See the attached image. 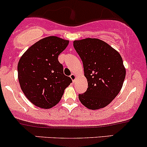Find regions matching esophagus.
I'll return each instance as SVG.
<instances>
[{"mask_svg": "<svg viewBox=\"0 0 147 147\" xmlns=\"http://www.w3.org/2000/svg\"><path fill=\"white\" fill-rule=\"evenodd\" d=\"M70 78H71V80H72V81H73V82H75L76 78V76L74 74H72L70 76Z\"/></svg>", "mask_w": 147, "mask_h": 147, "instance_id": "34e87169", "label": "esophagus"}]
</instances>
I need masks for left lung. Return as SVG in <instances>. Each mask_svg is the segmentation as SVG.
I'll use <instances>...</instances> for the list:
<instances>
[{"label":"left lung","instance_id":"1","mask_svg":"<svg viewBox=\"0 0 147 147\" xmlns=\"http://www.w3.org/2000/svg\"><path fill=\"white\" fill-rule=\"evenodd\" d=\"M74 47L88 82L79 100L90 110L104 108L117 96L124 81L126 69L121 55L108 44L94 38L74 41Z\"/></svg>","mask_w":147,"mask_h":147}]
</instances>
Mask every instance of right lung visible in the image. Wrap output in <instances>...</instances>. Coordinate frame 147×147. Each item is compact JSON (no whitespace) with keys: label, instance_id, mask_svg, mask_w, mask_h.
I'll return each instance as SVG.
<instances>
[{"label":"right lung","instance_id":"obj_1","mask_svg":"<svg viewBox=\"0 0 147 147\" xmlns=\"http://www.w3.org/2000/svg\"><path fill=\"white\" fill-rule=\"evenodd\" d=\"M68 40L55 36L38 41L24 53L18 63V78L25 96L36 106L49 109L59 103L72 82L64 74L58 55Z\"/></svg>","mask_w":147,"mask_h":147}]
</instances>
